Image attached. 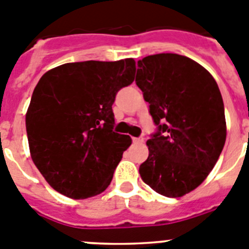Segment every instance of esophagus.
I'll return each mask as SVG.
<instances>
[{"mask_svg":"<svg viewBox=\"0 0 249 249\" xmlns=\"http://www.w3.org/2000/svg\"><path fill=\"white\" fill-rule=\"evenodd\" d=\"M132 141H133V143H143L144 138L143 137H133L132 138Z\"/></svg>","mask_w":249,"mask_h":249,"instance_id":"esophagus-1","label":"esophagus"}]
</instances>
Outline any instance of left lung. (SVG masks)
<instances>
[{"instance_id": "1", "label": "left lung", "mask_w": 249, "mask_h": 249, "mask_svg": "<svg viewBox=\"0 0 249 249\" xmlns=\"http://www.w3.org/2000/svg\"><path fill=\"white\" fill-rule=\"evenodd\" d=\"M137 65L136 83L157 126L140 175L160 195L182 197L206 179L223 149L222 94L212 74L186 56L152 54Z\"/></svg>"}]
</instances>
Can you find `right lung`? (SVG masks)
I'll return each instance as SVG.
<instances>
[{
	"label": "right lung",
	"mask_w": 249,
	"mask_h": 249,
	"mask_svg": "<svg viewBox=\"0 0 249 249\" xmlns=\"http://www.w3.org/2000/svg\"><path fill=\"white\" fill-rule=\"evenodd\" d=\"M136 73L133 58L65 63L46 72L26 113L31 157L53 190L93 197L109 186L129 136L113 131L112 105Z\"/></svg>",
	"instance_id": "obj_1"
}]
</instances>
